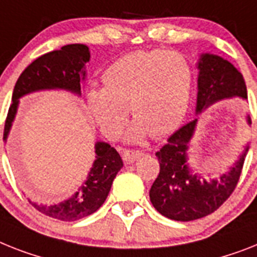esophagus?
Returning a JSON list of instances; mask_svg holds the SVG:
<instances>
[{"instance_id": "34e87169", "label": "esophagus", "mask_w": 257, "mask_h": 257, "mask_svg": "<svg viewBox=\"0 0 257 257\" xmlns=\"http://www.w3.org/2000/svg\"><path fill=\"white\" fill-rule=\"evenodd\" d=\"M141 156H143V152L142 151H134V150H123L122 151V158H123L124 163H127V164L137 162Z\"/></svg>"}]
</instances>
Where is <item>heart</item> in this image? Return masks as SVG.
<instances>
[{"label": "heart", "mask_w": 257, "mask_h": 257, "mask_svg": "<svg viewBox=\"0 0 257 257\" xmlns=\"http://www.w3.org/2000/svg\"><path fill=\"white\" fill-rule=\"evenodd\" d=\"M105 88L86 95L92 114L106 137L116 138L128 118L134 120L126 139L141 142L151 133L163 137L177 128L186 114L193 69L185 56L165 51H135L119 57L102 76Z\"/></svg>", "instance_id": "b5f03b06"}]
</instances>
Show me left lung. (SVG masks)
Instances as JSON below:
<instances>
[{"label": "left lung", "mask_w": 257, "mask_h": 257, "mask_svg": "<svg viewBox=\"0 0 257 257\" xmlns=\"http://www.w3.org/2000/svg\"><path fill=\"white\" fill-rule=\"evenodd\" d=\"M196 67V115L222 99H247L243 75L228 60L206 52L200 55ZM245 120L251 124L248 114ZM197 124L198 118H194L176 131L156 152L160 172L150 189V200L155 209L169 219L188 222L215 211L234 192L249 150L247 143L227 171L218 177H209L210 173L193 168L189 162V147Z\"/></svg>", "instance_id": "8db88e82"}]
</instances>
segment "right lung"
Listing matches in <instances>:
<instances>
[{"mask_svg": "<svg viewBox=\"0 0 257 257\" xmlns=\"http://www.w3.org/2000/svg\"><path fill=\"white\" fill-rule=\"evenodd\" d=\"M90 60V51L85 44H67L38 57L19 76L14 86L9 113L5 122L4 142L8 143L13 123L18 113L19 99L27 94L43 90H65L81 97L82 84L86 80V63ZM95 159L88 172L86 180L75 194L57 203L29 202L38 211L55 219L73 222L88 217L102 206L116 173L123 162L114 147L106 142L94 143Z\"/></svg>", "mask_w": 257, "mask_h": 257, "instance_id": "1", "label": "right lung"}]
</instances>
